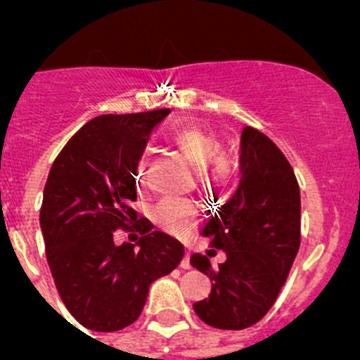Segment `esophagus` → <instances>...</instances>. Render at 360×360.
Instances as JSON below:
<instances>
[{
  "label": "esophagus",
  "instance_id": "34e87169",
  "mask_svg": "<svg viewBox=\"0 0 360 360\" xmlns=\"http://www.w3.org/2000/svg\"><path fill=\"white\" fill-rule=\"evenodd\" d=\"M181 268H184V270H188V268H191V263H190V254H184L183 261H181Z\"/></svg>",
  "mask_w": 360,
  "mask_h": 360
}]
</instances>
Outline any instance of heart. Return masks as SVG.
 <instances>
[{"instance_id": "b5f03b06", "label": "heart", "mask_w": 360, "mask_h": 360, "mask_svg": "<svg viewBox=\"0 0 360 360\" xmlns=\"http://www.w3.org/2000/svg\"><path fill=\"white\" fill-rule=\"evenodd\" d=\"M169 141L198 170V183L205 191L221 193L237 179V165L224 153L223 141L200 127H179L169 134ZM144 165L137 169V181L143 184ZM155 223L170 235H184L197 224L198 205L193 202L167 198L153 209Z\"/></svg>"}]
</instances>
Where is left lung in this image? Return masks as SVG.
Masks as SVG:
<instances>
[{"instance_id": "1", "label": "left lung", "mask_w": 360, "mask_h": 360, "mask_svg": "<svg viewBox=\"0 0 360 360\" xmlns=\"http://www.w3.org/2000/svg\"><path fill=\"white\" fill-rule=\"evenodd\" d=\"M212 214L202 235L226 252V261L212 266L209 254L191 256V266L214 282L193 310L212 328L238 331L274 307L301 242L300 186L291 163L254 127L242 130L237 191Z\"/></svg>"}]
</instances>
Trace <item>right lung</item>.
<instances>
[{"mask_svg": "<svg viewBox=\"0 0 360 360\" xmlns=\"http://www.w3.org/2000/svg\"><path fill=\"white\" fill-rule=\"evenodd\" d=\"M170 110L101 115L82 127L52 163L39 210L46 261L60 300L86 329L127 328L143 311L151 282L184 256L181 242L141 217L136 170L150 134ZM136 222L137 246H116ZM137 238V237H136Z\"/></svg>", "mask_w": 360, "mask_h": 360, "instance_id": "add662e5", "label": "right lung"}]
</instances>
